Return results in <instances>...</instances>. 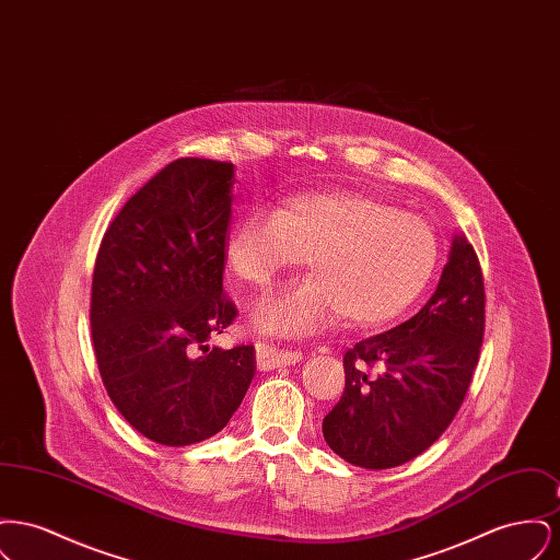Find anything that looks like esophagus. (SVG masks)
Instances as JSON below:
<instances>
[{
    "mask_svg": "<svg viewBox=\"0 0 560 560\" xmlns=\"http://www.w3.org/2000/svg\"><path fill=\"white\" fill-rule=\"evenodd\" d=\"M256 361L260 370H275V368H288L302 361V352L295 348H283L272 342L260 340L256 345Z\"/></svg>",
    "mask_w": 560,
    "mask_h": 560,
    "instance_id": "obj_1",
    "label": "esophagus"
}]
</instances>
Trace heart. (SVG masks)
I'll return each mask as SVG.
<instances>
[{"instance_id":"1","label":"heart","mask_w":560,"mask_h":560,"mask_svg":"<svg viewBox=\"0 0 560 560\" xmlns=\"http://www.w3.org/2000/svg\"><path fill=\"white\" fill-rule=\"evenodd\" d=\"M306 254L315 272L265 295L252 315L258 329L306 336L342 315L352 327L395 319L424 290L436 237L416 213L370 192L334 188L241 218L224 245L231 272L252 288L304 265Z\"/></svg>"}]
</instances>
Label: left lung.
<instances>
[{
  "label": "left lung",
  "mask_w": 560,
  "mask_h": 560,
  "mask_svg": "<svg viewBox=\"0 0 560 560\" xmlns=\"http://www.w3.org/2000/svg\"><path fill=\"white\" fill-rule=\"evenodd\" d=\"M482 334L479 258L468 241L453 237L450 262L422 311L348 348L345 395L323 418L327 445L370 470L427 452L466 399Z\"/></svg>",
  "instance_id": "1"
}]
</instances>
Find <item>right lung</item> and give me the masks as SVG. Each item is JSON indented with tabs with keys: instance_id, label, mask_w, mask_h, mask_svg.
I'll return each instance as SVG.
<instances>
[{
	"instance_id": "1",
	"label": "right lung",
	"mask_w": 560,
	"mask_h": 560,
	"mask_svg": "<svg viewBox=\"0 0 560 560\" xmlns=\"http://www.w3.org/2000/svg\"><path fill=\"white\" fill-rule=\"evenodd\" d=\"M233 183L229 161L167 163L115 215L96 256L98 372L117 411L160 445L220 432L256 372L252 345L206 347L237 317L222 292Z\"/></svg>"
}]
</instances>
